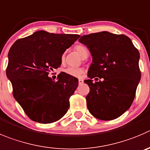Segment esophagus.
<instances>
[{
  "label": "esophagus",
  "mask_w": 150,
  "mask_h": 150,
  "mask_svg": "<svg viewBox=\"0 0 150 150\" xmlns=\"http://www.w3.org/2000/svg\"><path fill=\"white\" fill-rule=\"evenodd\" d=\"M83 83V79H79V84L81 85V84Z\"/></svg>",
  "instance_id": "34e87169"
}]
</instances>
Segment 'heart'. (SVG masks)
Wrapping results in <instances>:
<instances>
[{
  "label": "heart",
  "instance_id": "b5f03b06",
  "mask_svg": "<svg viewBox=\"0 0 150 150\" xmlns=\"http://www.w3.org/2000/svg\"><path fill=\"white\" fill-rule=\"evenodd\" d=\"M75 49L82 57H83L85 54L88 52V49L83 45H76L75 47ZM62 59H63V57H62ZM83 69L81 68H71V67H69V68H66L65 70V74L68 76H72V77H80L82 74H83Z\"/></svg>",
  "mask_w": 150,
  "mask_h": 150
}]
</instances>
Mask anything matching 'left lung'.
I'll use <instances>...</instances> for the list:
<instances>
[{
	"label": "left lung",
	"mask_w": 150,
	"mask_h": 150,
	"mask_svg": "<svg viewBox=\"0 0 150 150\" xmlns=\"http://www.w3.org/2000/svg\"><path fill=\"white\" fill-rule=\"evenodd\" d=\"M79 41L88 47L93 58L88 72L90 79L84 81L90 88L88 110L100 120L117 119L135 98L141 79L139 52L127 36L108 31L84 35ZM96 76L104 79L93 82Z\"/></svg>",
	"instance_id": "1"
}]
</instances>
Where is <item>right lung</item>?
Wrapping results in <instances>:
<instances>
[{"label":"right lung","mask_w":150,"mask_h":150,"mask_svg":"<svg viewBox=\"0 0 150 150\" xmlns=\"http://www.w3.org/2000/svg\"><path fill=\"white\" fill-rule=\"evenodd\" d=\"M79 38L38 31L18 39L10 48L6 76L14 97L34 122L52 123L68 111L78 79L62 73L54 81L48 74L60 66L63 53Z\"/></svg>","instance_id":"add662e5"}]
</instances>
